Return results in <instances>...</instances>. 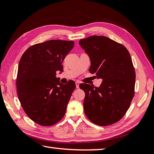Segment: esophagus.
<instances>
[{
	"instance_id": "obj_1",
	"label": "esophagus",
	"mask_w": 154,
	"mask_h": 154,
	"mask_svg": "<svg viewBox=\"0 0 154 154\" xmlns=\"http://www.w3.org/2000/svg\"><path fill=\"white\" fill-rule=\"evenodd\" d=\"M79 84H80V83L79 82V81H77V82L75 83V85H76V88H77V89H79Z\"/></svg>"
}]
</instances>
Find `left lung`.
Instances as JSON below:
<instances>
[{
  "label": "left lung",
  "mask_w": 154,
  "mask_h": 154,
  "mask_svg": "<svg viewBox=\"0 0 154 154\" xmlns=\"http://www.w3.org/2000/svg\"><path fill=\"white\" fill-rule=\"evenodd\" d=\"M79 43L90 57V73L103 79L99 87L79 85L85 93V113L94 124L111 125L124 116L134 95L136 73L131 56L122 44L103 35H92Z\"/></svg>",
  "instance_id": "8db88e82"
}]
</instances>
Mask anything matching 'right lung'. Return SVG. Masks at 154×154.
I'll list each match as a JSON object with an SVG mask.
<instances>
[{
	"label": "right lung",
	"instance_id": "1",
	"mask_svg": "<svg viewBox=\"0 0 154 154\" xmlns=\"http://www.w3.org/2000/svg\"><path fill=\"white\" fill-rule=\"evenodd\" d=\"M74 46L73 41L51 40L36 44L23 54L18 65L16 89L22 109L41 126L54 125L64 116L73 81L60 82L56 71H63L62 63Z\"/></svg>",
	"mask_w": 154,
	"mask_h": 154
}]
</instances>
